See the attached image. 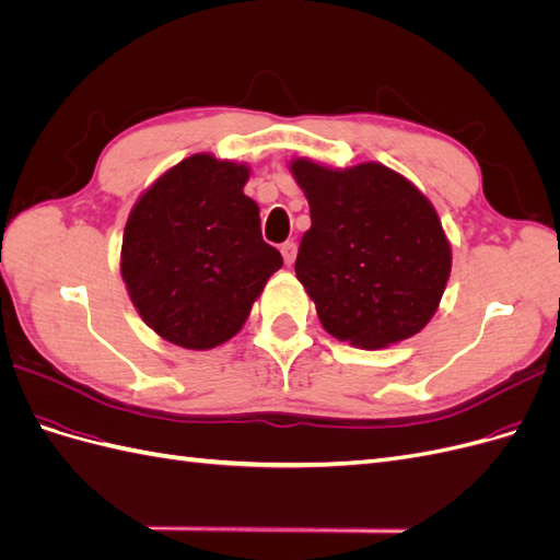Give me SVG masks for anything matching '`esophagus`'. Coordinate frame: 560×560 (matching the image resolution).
I'll list each match as a JSON object with an SVG mask.
<instances>
[{
    "label": "esophagus",
    "mask_w": 560,
    "mask_h": 560,
    "mask_svg": "<svg viewBox=\"0 0 560 560\" xmlns=\"http://www.w3.org/2000/svg\"><path fill=\"white\" fill-rule=\"evenodd\" d=\"M280 252H282V259L287 266H292L296 261V243H284L280 247Z\"/></svg>",
    "instance_id": "esophagus-1"
}]
</instances>
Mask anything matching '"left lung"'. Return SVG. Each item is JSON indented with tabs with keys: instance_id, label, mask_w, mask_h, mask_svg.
<instances>
[{
	"instance_id": "obj_1",
	"label": "left lung",
	"mask_w": 560,
	"mask_h": 560,
	"mask_svg": "<svg viewBox=\"0 0 560 560\" xmlns=\"http://www.w3.org/2000/svg\"><path fill=\"white\" fill-rule=\"evenodd\" d=\"M306 194L296 278L334 338L378 350L428 325L451 276V243L428 196L393 167L290 161Z\"/></svg>"
}]
</instances>
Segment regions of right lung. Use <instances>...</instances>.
<instances>
[{"label":"right lung","instance_id":"add662e5","mask_svg":"<svg viewBox=\"0 0 560 560\" xmlns=\"http://www.w3.org/2000/svg\"><path fill=\"white\" fill-rule=\"evenodd\" d=\"M249 165L194 154L135 200L121 278L149 329L186 350L222 346L243 329L268 278L282 268L245 196Z\"/></svg>","mask_w":560,"mask_h":560}]
</instances>
